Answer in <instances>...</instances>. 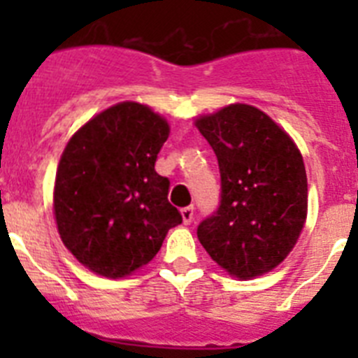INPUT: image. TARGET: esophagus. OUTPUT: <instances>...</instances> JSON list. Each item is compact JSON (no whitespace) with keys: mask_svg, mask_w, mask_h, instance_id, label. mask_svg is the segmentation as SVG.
<instances>
[{"mask_svg":"<svg viewBox=\"0 0 358 358\" xmlns=\"http://www.w3.org/2000/svg\"><path fill=\"white\" fill-rule=\"evenodd\" d=\"M181 215H182V222H185L186 226H188V224H192V220H194V206L182 208Z\"/></svg>","mask_w":358,"mask_h":358,"instance_id":"esophagus-1","label":"esophagus"}]
</instances>
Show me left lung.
Segmentation results:
<instances>
[{"label":"left lung","mask_w":358,"mask_h":358,"mask_svg":"<svg viewBox=\"0 0 358 358\" xmlns=\"http://www.w3.org/2000/svg\"><path fill=\"white\" fill-rule=\"evenodd\" d=\"M220 170L217 211L199 224L202 248L242 280L273 271L296 245L306 218L303 157L265 113L233 103L195 122Z\"/></svg>","instance_id":"left-lung-1"}]
</instances>
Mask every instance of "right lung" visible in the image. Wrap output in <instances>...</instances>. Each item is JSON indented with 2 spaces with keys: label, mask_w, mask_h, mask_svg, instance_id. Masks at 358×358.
Segmentation results:
<instances>
[{
  "label": "right lung",
  "mask_w": 358,
  "mask_h": 358,
  "mask_svg": "<svg viewBox=\"0 0 358 358\" xmlns=\"http://www.w3.org/2000/svg\"><path fill=\"white\" fill-rule=\"evenodd\" d=\"M169 132L147 106L123 102L90 120L66 145L53 194L57 227L93 273L127 276L182 222L169 202L170 181L154 170Z\"/></svg>",
  "instance_id": "obj_1"
}]
</instances>
